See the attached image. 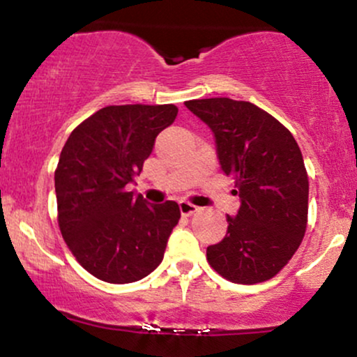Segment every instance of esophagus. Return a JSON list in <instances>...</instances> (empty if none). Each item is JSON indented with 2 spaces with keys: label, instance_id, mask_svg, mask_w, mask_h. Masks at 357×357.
Segmentation results:
<instances>
[{
  "label": "esophagus",
  "instance_id": "1",
  "mask_svg": "<svg viewBox=\"0 0 357 357\" xmlns=\"http://www.w3.org/2000/svg\"><path fill=\"white\" fill-rule=\"evenodd\" d=\"M178 207H180V213H182V215H185V217L192 215V213H195L197 211H199V207H197V205L187 202V200H180Z\"/></svg>",
  "mask_w": 357,
  "mask_h": 357
}]
</instances>
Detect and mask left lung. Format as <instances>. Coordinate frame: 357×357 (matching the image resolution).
<instances>
[{
	"mask_svg": "<svg viewBox=\"0 0 357 357\" xmlns=\"http://www.w3.org/2000/svg\"><path fill=\"white\" fill-rule=\"evenodd\" d=\"M185 107L212 130L222 170L241 197L225 237L207 247V261L230 282L269 280L291 261L307 227L309 180L299 145L250 102L204 98Z\"/></svg>",
	"mask_w": 357,
	"mask_h": 357,
	"instance_id": "left-lung-1",
	"label": "left lung"
}]
</instances>
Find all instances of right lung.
Returning a JSON list of instances; mask_svg holds the SVG:
<instances>
[{
    "mask_svg": "<svg viewBox=\"0 0 357 357\" xmlns=\"http://www.w3.org/2000/svg\"><path fill=\"white\" fill-rule=\"evenodd\" d=\"M175 105H112L71 132L54 170L58 225L83 269L110 284L146 278L178 224L174 200L146 204L127 192Z\"/></svg>",
    "mask_w": 357,
    "mask_h": 357,
    "instance_id": "right-lung-1",
    "label": "right lung"
}]
</instances>
